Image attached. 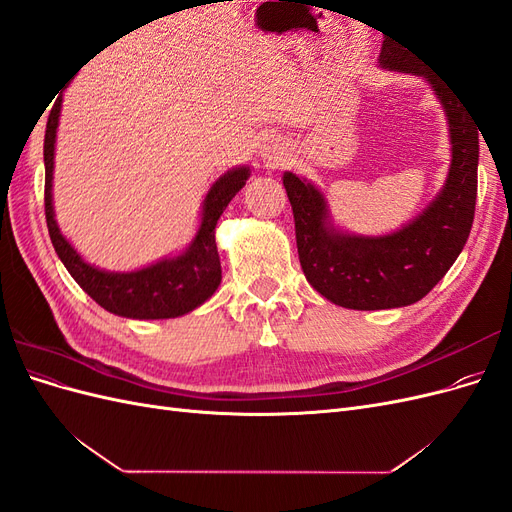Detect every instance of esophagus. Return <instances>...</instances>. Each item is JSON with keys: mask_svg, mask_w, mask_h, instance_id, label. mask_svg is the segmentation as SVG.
<instances>
[{"mask_svg": "<svg viewBox=\"0 0 512 512\" xmlns=\"http://www.w3.org/2000/svg\"><path fill=\"white\" fill-rule=\"evenodd\" d=\"M262 158H265L269 164L277 166L282 162V147L280 145H267L265 151H262Z\"/></svg>", "mask_w": 512, "mask_h": 512, "instance_id": "1", "label": "esophagus"}]
</instances>
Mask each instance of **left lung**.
I'll return each mask as SVG.
<instances>
[{"label": "left lung", "instance_id": "1", "mask_svg": "<svg viewBox=\"0 0 512 512\" xmlns=\"http://www.w3.org/2000/svg\"><path fill=\"white\" fill-rule=\"evenodd\" d=\"M380 66L418 74L442 102L451 132V170L433 203L393 235L356 237L335 230L324 196L284 173L299 260L324 299L348 309H391L421 301L461 254L474 222L478 130L468 108L406 46L384 40Z\"/></svg>", "mask_w": 512, "mask_h": 512}]
</instances>
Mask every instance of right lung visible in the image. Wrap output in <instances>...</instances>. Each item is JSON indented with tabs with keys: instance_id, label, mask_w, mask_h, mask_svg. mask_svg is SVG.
<instances>
[{
	"instance_id": "add662e5",
	"label": "right lung",
	"mask_w": 512,
	"mask_h": 512,
	"mask_svg": "<svg viewBox=\"0 0 512 512\" xmlns=\"http://www.w3.org/2000/svg\"><path fill=\"white\" fill-rule=\"evenodd\" d=\"M61 98L55 102L46 121L44 134V213L46 226L57 256L64 262L68 273L74 277L91 299L106 312L136 318L158 320L177 318L203 305L222 282V267L215 245V224L228 207L235 194L243 188L250 168H232L224 177L213 183L203 205V220L188 250L175 258H164L156 265L130 273H111L91 267L59 232L53 211V158L55 136L59 123Z\"/></svg>"
}]
</instances>
